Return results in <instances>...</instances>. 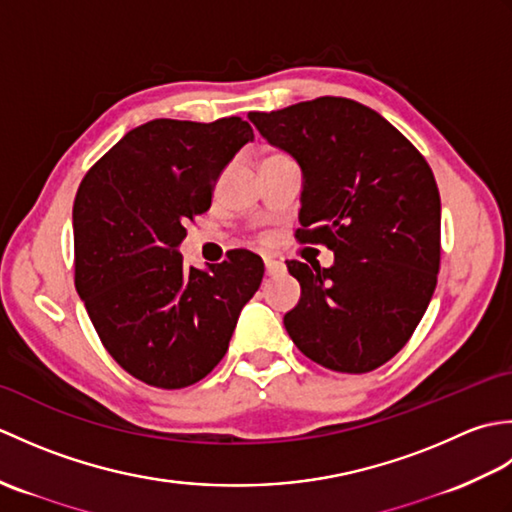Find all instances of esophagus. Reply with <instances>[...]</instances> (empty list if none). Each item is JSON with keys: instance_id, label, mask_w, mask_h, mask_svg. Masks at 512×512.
I'll return each instance as SVG.
<instances>
[{"instance_id": "esophagus-1", "label": "esophagus", "mask_w": 512, "mask_h": 512, "mask_svg": "<svg viewBox=\"0 0 512 512\" xmlns=\"http://www.w3.org/2000/svg\"><path fill=\"white\" fill-rule=\"evenodd\" d=\"M264 266H266V275H279V273H284V264L281 262H277V259H270V257H264Z\"/></svg>"}]
</instances>
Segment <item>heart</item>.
Returning a JSON list of instances; mask_svg holds the SVG:
<instances>
[{
	"instance_id": "heart-1",
	"label": "heart",
	"mask_w": 512,
	"mask_h": 512,
	"mask_svg": "<svg viewBox=\"0 0 512 512\" xmlns=\"http://www.w3.org/2000/svg\"><path fill=\"white\" fill-rule=\"evenodd\" d=\"M273 156H279V154H273Z\"/></svg>"
}]
</instances>
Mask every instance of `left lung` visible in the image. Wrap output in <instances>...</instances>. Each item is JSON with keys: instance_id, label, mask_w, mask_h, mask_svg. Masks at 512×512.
I'll list each match as a JSON object with an SVG mask.
<instances>
[{"instance_id": "8db88e82", "label": "left lung", "mask_w": 512, "mask_h": 512, "mask_svg": "<svg viewBox=\"0 0 512 512\" xmlns=\"http://www.w3.org/2000/svg\"><path fill=\"white\" fill-rule=\"evenodd\" d=\"M248 118L299 162L297 239L334 253L330 268L286 262L301 286L284 317L290 339L332 372H372L405 347L438 284L433 171L394 125L352 99L321 96Z\"/></svg>"}]
</instances>
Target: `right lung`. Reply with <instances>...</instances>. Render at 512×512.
I'll list each match as a JSON object with an SVG mask.
<instances>
[{"instance_id": "obj_1", "label": "right lung", "mask_w": 512, "mask_h": 512, "mask_svg": "<svg viewBox=\"0 0 512 512\" xmlns=\"http://www.w3.org/2000/svg\"><path fill=\"white\" fill-rule=\"evenodd\" d=\"M253 127L156 118L85 173L72 209L74 284L105 350L160 389L198 383L222 361L239 312L264 277L237 248L206 270L184 266L187 224L209 211L220 173Z\"/></svg>"}]
</instances>
